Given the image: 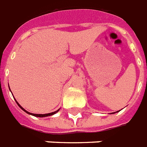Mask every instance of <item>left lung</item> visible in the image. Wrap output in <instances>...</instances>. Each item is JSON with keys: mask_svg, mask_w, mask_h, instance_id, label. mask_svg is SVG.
Segmentation results:
<instances>
[{"mask_svg": "<svg viewBox=\"0 0 147 147\" xmlns=\"http://www.w3.org/2000/svg\"><path fill=\"white\" fill-rule=\"evenodd\" d=\"M117 112H119V111H117ZM117 112H115V113H117Z\"/></svg>", "mask_w": 147, "mask_h": 147, "instance_id": "left-lung-1", "label": "left lung"}]
</instances>
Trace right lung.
Listing matches in <instances>:
<instances>
[{
	"label": "right lung",
	"instance_id": "right-lung-1",
	"mask_svg": "<svg viewBox=\"0 0 147 147\" xmlns=\"http://www.w3.org/2000/svg\"><path fill=\"white\" fill-rule=\"evenodd\" d=\"M16 103H17V104H18V106H19V107H20V108L22 109V110H23V111H25V112H26V113H28V114H30V115H34V116H36V117H47V116H50V115H53V114H55V113H57V112H58V111L59 110V109H58V110L55 111V112H53V113H47V114H33V113H28V112H27V111H26V110H25V109H24L22 108V107H21V106H20V105L19 104V103H18V102H17V101L16 100Z\"/></svg>",
	"mask_w": 147,
	"mask_h": 147
}]
</instances>
